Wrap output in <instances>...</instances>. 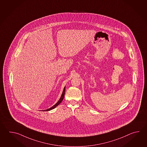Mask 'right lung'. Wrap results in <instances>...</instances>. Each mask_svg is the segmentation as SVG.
I'll return each mask as SVG.
<instances>
[{
	"label": "right lung",
	"instance_id": "1",
	"mask_svg": "<svg viewBox=\"0 0 147 147\" xmlns=\"http://www.w3.org/2000/svg\"><path fill=\"white\" fill-rule=\"evenodd\" d=\"M65 87L64 88V89H63V92L62 94H61V96L60 97V98L59 100L57 102L54 106L52 107H51L50 108H49V109H48L47 110H44V111H49V110H51L53 109L54 108H55L57 106H58L59 105L60 103H61V102H62V101H63V98H64V96H65ZM43 111V110H42Z\"/></svg>",
	"mask_w": 147,
	"mask_h": 147
}]
</instances>
